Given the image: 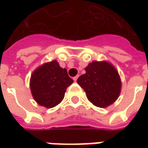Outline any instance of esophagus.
<instances>
[{
  "label": "esophagus",
  "instance_id": "1",
  "mask_svg": "<svg viewBox=\"0 0 148 148\" xmlns=\"http://www.w3.org/2000/svg\"><path fill=\"white\" fill-rule=\"evenodd\" d=\"M77 79H78V76H76V77H73V81H74V82H77Z\"/></svg>",
  "mask_w": 148,
  "mask_h": 148
}]
</instances>
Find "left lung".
<instances>
[{
	"label": "left lung",
	"instance_id": "obj_1",
	"mask_svg": "<svg viewBox=\"0 0 148 148\" xmlns=\"http://www.w3.org/2000/svg\"><path fill=\"white\" fill-rule=\"evenodd\" d=\"M86 73L77 79L87 99L95 106L112 105L121 90V81L115 67L107 62L94 61L86 67Z\"/></svg>",
	"mask_w": 148,
	"mask_h": 148
}]
</instances>
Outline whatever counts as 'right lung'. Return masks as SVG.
<instances>
[{"instance_id": "1", "label": "right lung", "mask_w": 148, "mask_h": 148, "mask_svg": "<svg viewBox=\"0 0 148 148\" xmlns=\"http://www.w3.org/2000/svg\"><path fill=\"white\" fill-rule=\"evenodd\" d=\"M72 82L66 69L62 68L53 60L40 66L32 73L30 90L38 105L50 109L61 103L66 90Z\"/></svg>"}]
</instances>
